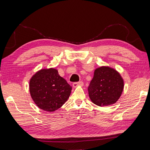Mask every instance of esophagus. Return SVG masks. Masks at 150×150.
Segmentation results:
<instances>
[{
	"mask_svg": "<svg viewBox=\"0 0 150 150\" xmlns=\"http://www.w3.org/2000/svg\"><path fill=\"white\" fill-rule=\"evenodd\" d=\"M84 83L83 81H79V82H76V83H74L72 84V86H73L74 88H76L78 87V86H83Z\"/></svg>",
	"mask_w": 150,
	"mask_h": 150,
	"instance_id": "obj_1",
	"label": "esophagus"
}]
</instances>
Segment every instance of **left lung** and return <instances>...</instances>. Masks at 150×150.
I'll return each mask as SVG.
<instances>
[{"instance_id": "8db88e82", "label": "left lung", "mask_w": 150, "mask_h": 150, "mask_svg": "<svg viewBox=\"0 0 150 150\" xmlns=\"http://www.w3.org/2000/svg\"><path fill=\"white\" fill-rule=\"evenodd\" d=\"M123 88L124 81L119 72L110 67L103 66L94 71L88 90L94 104L106 106L118 100Z\"/></svg>"}]
</instances>
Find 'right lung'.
Here are the masks:
<instances>
[{
  "mask_svg": "<svg viewBox=\"0 0 150 150\" xmlns=\"http://www.w3.org/2000/svg\"><path fill=\"white\" fill-rule=\"evenodd\" d=\"M29 90L36 105L44 111L52 112L67 100L72 87L59 75L57 70L50 68L40 70L32 77Z\"/></svg>",
  "mask_w": 150,
  "mask_h": 150,
  "instance_id": "add662e5",
  "label": "right lung"
}]
</instances>
